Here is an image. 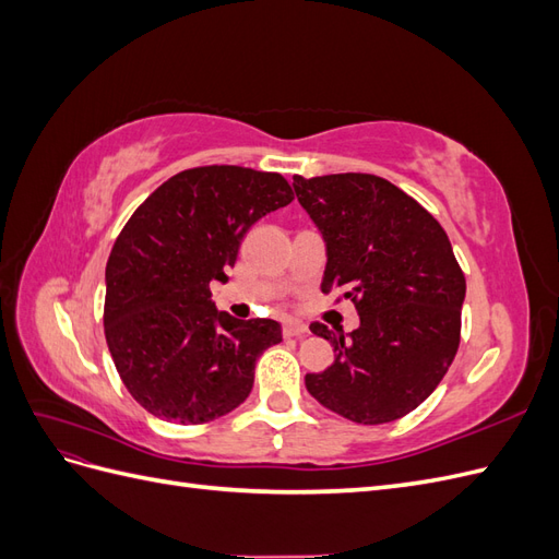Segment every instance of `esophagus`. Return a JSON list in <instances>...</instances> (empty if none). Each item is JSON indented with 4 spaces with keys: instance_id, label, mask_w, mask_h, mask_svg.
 <instances>
[{
    "instance_id": "esophagus-1",
    "label": "esophagus",
    "mask_w": 559,
    "mask_h": 559,
    "mask_svg": "<svg viewBox=\"0 0 559 559\" xmlns=\"http://www.w3.org/2000/svg\"><path fill=\"white\" fill-rule=\"evenodd\" d=\"M282 333H284V337H296V335H306V333H308V326H306V324H302V321L289 319V321H284V326H282Z\"/></svg>"
}]
</instances>
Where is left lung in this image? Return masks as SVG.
Instances as JSON below:
<instances>
[{
    "label": "left lung",
    "instance_id": "1",
    "mask_svg": "<svg viewBox=\"0 0 559 559\" xmlns=\"http://www.w3.org/2000/svg\"><path fill=\"white\" fill-rule=\"evenodd\" d=\"M298 202L326 242L321 292L359 312L349 335L310 324L333 345L308 392L359 425L415 411L443 380L460 347L466 280L441 224L399 186L376 175L294 177Z\"/></svg>",
    "mask_w": 559,
    "mask_h": 559
}]
</instances>
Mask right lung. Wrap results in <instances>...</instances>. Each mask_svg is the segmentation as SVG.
I'll use <instances>...</instances> for the list:
<instances>
[{
  "label": "right lung",
  "instance_id": "add662e5",
  "mask_svg": "<svg viewBox=\"0 0 559 559\" xmlns=\"http://www.w3.org/2000/svg\"><path fill=\"white\" fill-rule=\"evenodd\" d=\"M292 200L277 173L205 165L170 177L134 210L107 261L105 335L144 411L202 425L249 396L257 359L282 341V326L218 312L210 282H226L245 233Z\"/></svg>",
  "mask_w": 559,
  "mask_h": 559
}]
</instances>
